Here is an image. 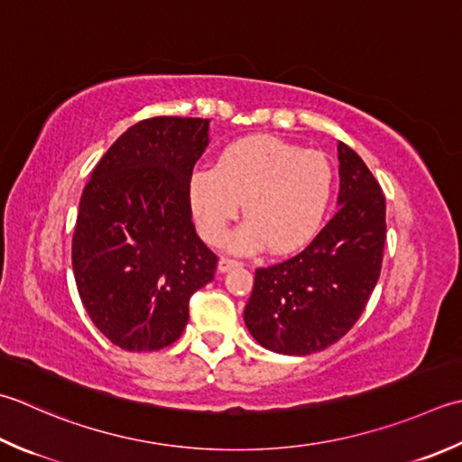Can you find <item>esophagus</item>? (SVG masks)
Masks as SVG:
<instances>
[{"label":"esophagus","instance_id":"34e87169","mask_svg":"<svg viewBox=\"0 0 462 462\" xmlns=\"http://www.w3.org/2000/svg\"><path fill=\"white\" fill-rule=\"evenodd\" d=\"M240 266V262L238 260H232V258H226V256H222L220 260H218V273H230V270H234V268H238Z\"/></svg>","mask_w":462,"mask_h":462}]
</instances>
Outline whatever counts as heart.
Segmentation results:
<instances>
[{
	"instance_id": "b5f03b06",
	"label": "heart",
	"mask_w": 462,
	"mask_h": 462,
	"mask_svg": "<svg viewBox=\"0 0 462 462\" xmlns=\"http://www.w3.org/2000/svg\"><path fill=\"white\" fill-rule=\"evenodd\" d=\"M334 192V170L320 152L276 135H248L226 146L214 168H198L188 200L200 236L218 244L240 206L248 216L226 246L240 254L302 250L320 232Z\"/></svg>"
}]
</instances>
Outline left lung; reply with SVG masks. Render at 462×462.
Here are the masks:
<instances>
[{
    "mask_svg": "<svg viewBox=\"0 0 462 462\" xmlns=\"http://www.w3.org/2000/svg\"><path fill=\"white\" fill-rule=\"evenodd\" d=\"M338 212L300 254L258 268L244 322L260 346L306 356L355 327L381 276L386 202L358 153L338 142Z\"/></svg>",
    "mask_w": 462,
    "mask_h": 462,
    "instance_id": "8db88e82",
    "label": "left lung"
}]
</instances>
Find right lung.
Instances as JSON below:
<instances>
[{
	"instance_id": "add662e5",
	"label": "right lung",
	"mask_w": 462,
	"mask_h": 462,
	"mask_svg": "<svg viewBox=\"0 0 462 462\" xmlns=\"http://www.w3.org/2000/svg\"><path fill=\"white\" fill-rule=\"evenodd\" d=\"M210 120L160 116L134 124L92 171L79 200L71 266L81 304L116 346H170L189 296L214 280L218 258L198 238L188 182Z\"/></svg>"
}]
</instances>
